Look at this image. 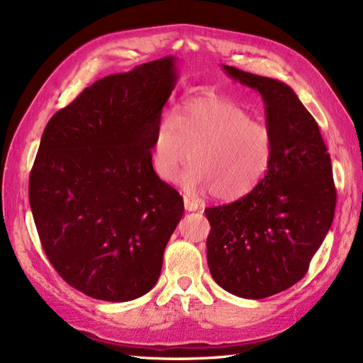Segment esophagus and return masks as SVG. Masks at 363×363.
<instances>
[{
	"instance_id": "1",
	"label": "esophagus",
	"mask_w": 363,
	"mask_h": 363,
	"mask_svg": "<svg viewBox=\"0 0 363 363\" xmlns=\"http://www.w3.org/2000/svg\"><path fill=\"white\" fill-rule=\"evenodd\" d=\"M184 207H186L187 212H195V211H198L201 206H199L198 201H195V199H190V198L186 196V198H184Z\"/></svg>"
}]
</instances>
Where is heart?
<instances>
[{
	"mask_svg": "<svg viewBox=\"0 0 363 363\" xmlns=\"http://www.w3.org/2000/svg\"><path fill=\"white\" fill-rule=\"evenodd\" d=\"M179 177L191 195L213 194L237 201L256 190L274 160L273 133L245 107L223 98H198L181 106L177 117L164 115L152 135V167L162 181Z\"/></svg>",
	"mask_w": 363,
	"mask_h": 363,
	"instance_id": "obj_1",
	"label": "heart"
}]
</instances>
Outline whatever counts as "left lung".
Returning <instances> with one entry per match:
<instances>
[{
	"instance_id": "8db88e82",
	"label": "left lung",
	"mask_w": 363,
	"mask_h": 363,
	"mask_svg": "<svg viewBox=\"0 0 363 363\" xmlns=\"http://www.w3.org/2000/svg\"><path fill=\"white\" fill-rule=\"evenodd\" d=\"M259 91L274 137V160L260 186L235 203L206 209L207 264L221 289L262 299L295 285L330 229L337 194L317 121L277 79L223 65Z\"/></svg>"
}]
</instances>
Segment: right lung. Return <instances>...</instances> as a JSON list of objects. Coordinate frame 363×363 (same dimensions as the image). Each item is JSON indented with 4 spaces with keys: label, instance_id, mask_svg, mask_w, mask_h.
Wrapping results in <instances>:
<instances>
[{
    "label": "right lung",
    "instance_id": "1",
    "mask_svg": "<svg viewBox=\"0 0 363 363\" xmlns=\"http://www.w3.org/2000/svg\"><path fill=\"white\" fill-rule=\"evenodd\" d=\"M167 56L91 84L46 125L29 204L46 257L86 295L123 303L156 285L184 201L152 168V135L176 86Z\"/></svg>",
    "mask_w": 363,
    "mask_h": 363
}]
</instances>
